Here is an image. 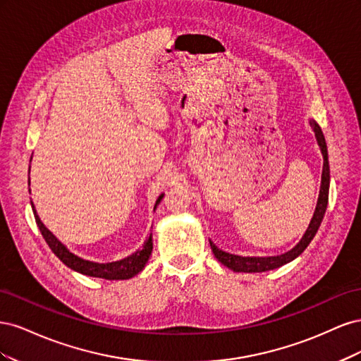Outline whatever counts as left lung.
<instances>
[{
	"mask_svg": "<svg viewBox=\"0 0 361 361\" xmlns=\"http://www.w3.org/2000/svg\"><path fill=\"white\" fill-rule=\"evenodd\" d=\"M310 126L314 130L316 140H318L319 147L322 150L324 155V169H322V182H321V191H319V199H318V204H316V209L313 214L312 221L309 224V228L305 231L304 236L301 241L295 245L290 251L285 255L280 256H272V257H243V256H235V255H228L226 251L220 250L216 245H214L211 243V248L214 251L215 257L221 262L223 265H226L227 268H231L233 271L238 272H264V271H271L276 269L281 265L288 264V262L293 260L297 256H300L302 251L307 248V245L310 244V241L313 239V236L318 232V228L321 226V221L324 218L326 204H329V190H330V166H329V152H326V143L324 134L321 130V126L312 120Z\"/></svg>",
	"mask_w": 361,
	"mask_h": 361,
	"instance_id": "left-lung-1",
	"label": "left lung"
}]
</instances>
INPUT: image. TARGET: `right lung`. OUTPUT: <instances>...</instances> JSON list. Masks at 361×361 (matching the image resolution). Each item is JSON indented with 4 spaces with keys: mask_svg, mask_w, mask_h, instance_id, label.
<instances>
[{
    "mask_svg": "<svg viewBox=\"0 0 361 361\" xmlns=\"http://www.w3.org/2000/svg\"><path fill=\"white\" fill-rule=\"evenodd\" d=\"M161 199H162V195H159V199L157 200V203H159ZM31 206H32V212H35L36 223L40 228V233H42L43 238H45V241L49 245V248L52 250V253L56 255L64 265L69 267L71 269H73L76 272H81V274H84V276L99 277V279H106V280L130 279V277H134L135 274H138V272L145 268L146 262H147V259L152 253V236H149V239L145 243L143 248L138 250L137 253L130 255V256H128L122 260H118V262H111V264H94V262L84 260L78 256L72 255L71 251L48 231L45 224L40 221L39 215L36 214L35 204L31 203Z\"/></svg>",
    "mask_w": 361,
    "mask_h": 361,
    "instance_id": "1",
    "label": "right lung"
}]
</instances>
